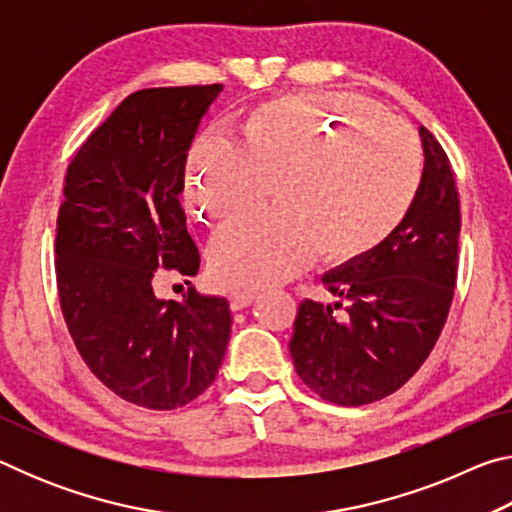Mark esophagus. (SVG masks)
Listing matches in <instances>:
<instances>
[{"label":"esophagus","mask_w":512,"mask_h":512,"mask_svg":"<svg viewBox=\"0 0 512 512\" xmlns=\"http://www.w3.org/2000/svg\"><path fill=\"white\" fill-rule=\"evenodd\" d=\"M255 298H257V291L237 289L230 293V307H232V311H241V309H246Z\"/></svg>","instance_id":"34e87169"}]
</instances>
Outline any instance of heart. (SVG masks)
Returning a JSON list of instances; mask_svg holds the SVG:
<instances>
[{
    "instance_id": "1",
    "label": "heart",
    "mask_w": 512,
    "mask_h": 512,
    "mask_svg": "<svg viewBox=\"0 0 512 512\" xmlns=\"http://www.w3.org/2000/svg\"><path fill=\"white\" fill-rule=\"evenodd\" d=\"M273 183L271 214H250L214 237L210 266L228 287H266L327 259L370 253L404 221L422 183V153L402 119L343 94L259 103L244 142L205 133L187 160L185 201L225 223Z\"/></svg>"
}]
</instances>
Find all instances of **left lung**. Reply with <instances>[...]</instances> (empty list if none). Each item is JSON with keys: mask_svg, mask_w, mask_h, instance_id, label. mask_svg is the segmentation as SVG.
<instances>
[{"mask_svg": "<svg viewBox=\"0 0 512 512\" xmlns=\"http://www.w3.org/2000/svg\"><path fill=\"white\" fill-rule=\"evenodd\" d=\"M422 183L404 221L370 253L323 275L336 305L302 300L291 359L327 402L363 406L402 388L427 361L452 307L461 201L440 142L420 128Z\"/></svg>", "mask_w": 512, "mask_h": 512, "instance_id": "left-lung-1", "label": "left lung"}]
</instances>
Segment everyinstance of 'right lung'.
<instances>
[{
    "label": "right lung",
    "instance_id": "obj_1",
    "mask_svg": "<svg viewBox=\"0 0 512 512\" xmlns=\"http://www.w3.org/2000/svg\"><path fill=\"white\" fill-rule=\"evenodd\" d=\"M221 90L128 94L67 167L54 244L60 309L92 375L144 409L196 400L228 348V300L153 293L158 268L194 277L201 266L178 196L196 128Z\"/></svg>",
    "mask_w": 512,
    "mask_h": 512
}]
</instances>
